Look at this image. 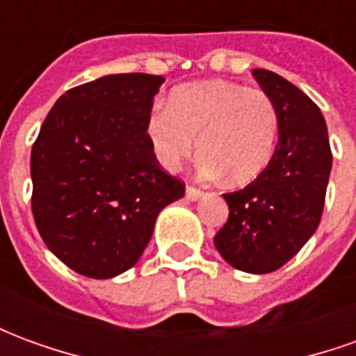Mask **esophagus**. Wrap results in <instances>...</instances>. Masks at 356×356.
I'll return each mask as SVG.
<instances>
[{"instance_id": "obj_1", "label": "esophagus", "mask_w": 356, "mask_h": 356, "mask_svg": "<svg viewBox=\"0 0 356 356\" xmlns=\"http://www.w3.org/2000/svg\"><path fill=\"white\" fill-rule=\"evenodd\" d=\"M185 194H186V198H188V200H198V198H200L204 193H202L200 188H196V186L188 185V186H186Z\"/></svg>"}]
</instances>
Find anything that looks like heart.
Masks as SVG:
<instances>
[{
    "label": "heart",
    "instance_id": "obj_1",
    "mask_svg": "<svg viewBox=\"0 0 356 356\" xmlns=\"http://www.w3.org/2000/svg\"><path fill=\"white\" fill-rule=\"evenodd\" d=\"M278 127V110L263 89L209 80L173 89L168 108L148 114L145 131L165 170L193 154L196 139L206 175L223 173L227 183L246 185L270 162Z\"/></svg>",
    "mask_w": 356,
    "mask_h": 356
}]
</instances>
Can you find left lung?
Listing matches in <instances>:
<instances>
[{
	"instance_id": "obj_1",
	"label": "left lung",
	"mask_w": 356,
	"mask_h": 356,
	"mask_svg": "<svg viewBox=\"0 0 356 356\" xmlns=\"http://www.w3.org/2000/svg\"><path fill=\"white\" fill-rule=\"evenodd\" d=\"M252 76L278 110V143L255 181L223 194L229 219L213 242L234 268L265 275L290 261L321 223L332 150L324 116L301 89L263 68Z\"/></svg>"
}]
</instances>
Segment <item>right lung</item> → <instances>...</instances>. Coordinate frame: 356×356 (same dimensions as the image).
<instances>
[{"label":"right lung","mask_w":356,"mask_h":356,"mask_svg":"<svg viewBox=\"0 0 356 356\" xmlns=\"http://www.w3.org/2000/svg\"><path fill=\"white\" fill-rule=\"evenodd\" d=\"M163 83L152 74H112L68 89L32 147V213L45 246L89 278L139 261L158 213L185 196L162 170L145 124Z\"/></svg>","instance_id":"add662e5"}]
</instances>
